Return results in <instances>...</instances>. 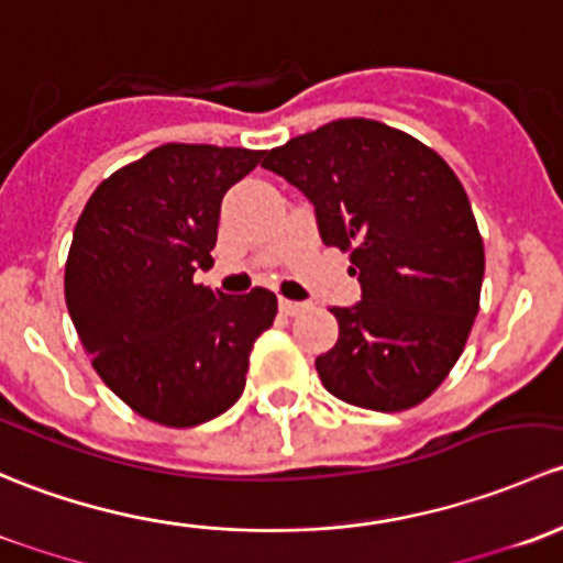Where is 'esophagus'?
<instances>
[{
  "label": "esophagus",
  "instance_id": "esophagus-1",
  "mask_svg": "<svg viewBox=\"0 0 563 563\" xmlns=\"http://www.w3.org/2000/svg\"><path fill=\"white\" fill-rule=\"evenodd\" d=\"M279 309H282V314H287V317H298V314H303V311L309 309V306H306V303H298V300L279 298Z\"/></svg>",
  "mask_w": 563,
  "mask_h": 563
}]
</instances>
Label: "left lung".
Returning a JSON list of instances; mask_svg holds the SVG:
<instances>
[{
  "label": "left lung",
  "mask_w": 563,
  "mask_h": 563,
  "mask_svg": "<svg viewBox=\"0 0 563 563\" xmlns=\"http://www.w3.org/2000/svg\"><path fill=\"white\" fill-rule=\"evenodd\" d=\"M311 200L324 246L350 252L363 298L330 309L339 341L317 357L352 407L426 401L461 357L479 311L485 249L463 184L433 148L371 119H339L265 152Z\"/></svg>",
  "instance_id": "left-lung-1"
}]
</instances>
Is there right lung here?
<instances>
[{"label":"right lung","mask_w":563,"mask_h":563,"mask_svg":"<svg viewBox=\"0 0 563 563\" xmlns=\"http://www.w3.org/2000/svg\"><path fill=\"white\" fill-rule=\"evenodd\" d=\"M263 152L165 143L108 176L86 202L65 265V298L100 379L167 428L213 420L241 398L249 355L276 295L213 292L222 197Z\"/></svg>","instance_id":"1"}]
</instances>
